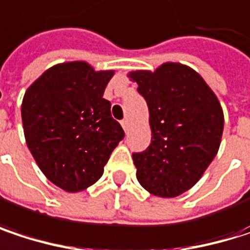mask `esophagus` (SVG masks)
Wrapping results in <instances>:
<instances>
[{"label":"esophagus","mask_w":250,"mask_h":250,"mask_svg":"<svg viewBox=\"0 0 250 250\" xmlns=\"http://www.w3.org/2000/svg\"><path fill=\"white\" fill-rule=\"evenodd\" d=\"M122 127L125 128V131L127 133V130H128V120H127V119L122 120Z\"/></svg>","instance_id":"1"}]
</instances>
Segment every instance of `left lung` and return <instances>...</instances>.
I'll use <instances>...</instances> for the list:
<instances>
[{
	"mask_svg": "<svg viewBox=\"0 0 250 250\" xmlns=\"http://www.w3.org/2000/svg\"><path fill=\"white\" fill-rule=\"evenodd\" d=\"M128 76L146 100L152 130L147 149L133 153L137 181L153 195H181L217 155L225 125L220 103L201 76L179 63Z\"/></svg>",
	"mask_w": 250,
	"mask_h": 250,
	"instance_id": "1",
	"label": "left lung"
}]
</instances>
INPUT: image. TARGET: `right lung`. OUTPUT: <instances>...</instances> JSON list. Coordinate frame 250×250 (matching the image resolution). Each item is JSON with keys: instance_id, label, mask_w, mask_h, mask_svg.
Wrapping results in <instances>:
<instances>
[{"instance_id": "right-lung-1", "label": "right lung", "mask_w": 250, "mask_h": 250, "mask_svg": "<svg viewBox=\"0 0 250 250\" xmlns=\"http://www.w3.org/2000/svg\"><path fill=\"white\" fill-rule=\"evenodd\" d=\"M113 71L85 62L47 69L24 94L21 119L27 146L42 172L68 192L83 191L104 172L125 130L103 98Z\"/></svg>"}]
</instances>
